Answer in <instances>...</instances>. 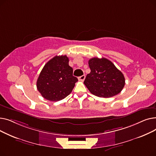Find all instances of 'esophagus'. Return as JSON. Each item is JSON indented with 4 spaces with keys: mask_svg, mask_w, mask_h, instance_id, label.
<instances>
[{
    "mask_svg": "<svg viewBox=\"0 0 156 156\" xmlns=\"http://www.w3.org/2000/svg\"><path fill=\"white\" fill-rule=\"evenodd\" d=\"M85 75H82V76H80V77L78 78L79 80H80V81H83L84 80H85Z\"/></svg>",
    "mask_w": 156,
    "mask_h": 156,
    "instance_id": "1",
    "label": "esophagus"
}]
</instances>
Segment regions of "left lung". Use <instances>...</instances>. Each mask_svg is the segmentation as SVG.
Instances as JSON below:
<instances>
[{
	"instance_id": "obj_1",
	"label": "left lung",
	"mask_w": 156,
	"mask_h": 156,
	"mask_svg": "<svg viewBox=\"0 0 156 156\" xmlns=\"http://www.w3.org/2000/svg\"><path fill=\"white\" fill-rule=\"evenodd\" d=\"M90 73L84 84L93 95L109 98L120 93L125 84L122 74L114 64L105 58L94 57L88 61Z\"/></svg>"
}]
</instances>
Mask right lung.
<instances>
[{
    "label": "right lung",
    "instance_id": "right-lung-1",
    "mask_svg": "<svg viewBox=\"0 0 156 156\" xmlns=\"http://www.w3.org/2000/svg\"><path fill=\"white\" fill-rule=\"evenodd\" d=\"M73 72L66 55L55 56L45 64L40 73L37 81L38 92L50 101L64 99L78 81V78L73 76Z\"/></svg>",
    "mask_w": 156,
    "mask_h": 156
}]
</instances>
